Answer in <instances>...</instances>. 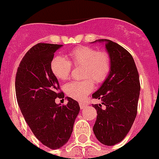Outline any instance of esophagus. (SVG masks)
<instances>
[{
  "label": "esophagus",
  "instance_id": "esophagus-1",
  "mask_svg": "<svg viewBox=\"0 0 159 159\" xmlns=\"http://www.w3.org/2000/svg\"><path fill=\"white\" fill-rule=\"evenodd\" d=\"M79 105H80V107H81V109H83V108H85V107L88 106V103H87V102H81L79 103Z\"/></svg>",
  "mask_w": 159,
  "mask_h": 159
}]
</instances>
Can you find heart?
<instances>
[{
    "label": "heart",
    "instance_id": "1",
    "mask_svg": "<svg viewBox=\"0 0 159 159\" xmlns=\"http://www.w3.org/2000/svg\"><path fill=\"white\" fill-rule=\"evenodd\" d=\"M72 66H82V76L87 79L69 82L65 86V92L71 98L83 100L93 92V80L99 84L107 78L112 68V59L106 51L85 46L77 47L69 52L67 59L63 57L53 58L51 70L57 79L64 81L70 77Z\"/></svg>",
    "mask_w": 159,
    "mask_h": 159
}]
</instances>
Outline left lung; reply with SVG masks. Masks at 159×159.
Here are the masks:
<instances>
[{
  "instance_id": "1",
  "label": "left lung",
  "mask_w": 159,
  "mask_h": 159,
  "mask_svg": "<svg viewBox=\"0 0 159 159\" xmlns=\"http://www.w3.org/2000/svg\"><path fill=\"white\" fill-rule=\"evenodd\" d=\"M99 42H105L112 59V68L101 88L93 94V98L102 101V104H93L98 113L93 133L100 143L112 146L125 138L133 124L140 82L136 64L125 48L110 40Z\"/></svg>"
}]
</instances>
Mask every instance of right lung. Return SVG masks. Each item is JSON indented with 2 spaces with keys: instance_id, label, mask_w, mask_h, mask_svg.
I'll return each instance as SVG.
<instances>
[{
  "instance_id": "right-lung-1",
  "label": "right lung",
  "mask_w": 159,
  "mask_h": 159,
  "mask_svg": "<svg viewBox=\"0 0 159 159\" xmlns=\"http://www.w3.org/2000/svg\"><path fill=\"white\" fill-rule=\"evenodd\" d=\"M61 45L38 43L24 56L16 76L18 105L33 134L45 146L57 149L67 143L80 111L76 100L66 98V105L56 103L64 98L57 78L51 70L56 51Z\"/></svg>"
}]
</instances>
